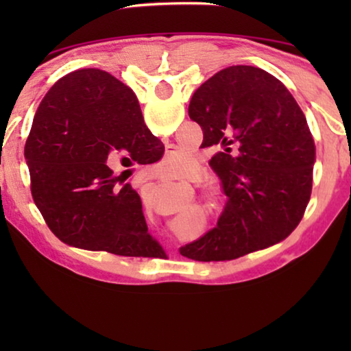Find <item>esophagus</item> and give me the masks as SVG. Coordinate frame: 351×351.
Here are the masks:
<instances>
[{
	"instance_id": "1",
	"label": "esophagus",
	"mask_w": 351,
	"mask_h": 351,
	"mask_svg": "<svg viewBox=\"0 0 351 351\" xmlns=\"http://www.w3.org/2000/svg\"><path fill=\"white\" fill-rule=\"evenodd\" d=\"M167 152H169V150H167ZM160 176H161V177H162V174H160ZM160 176H158V177H160Z\"/></svg>"
}]
</instances>
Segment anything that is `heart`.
Returning a JSON list of instances; mask_svg holds the SVG:
<instances>
[{
	"mask_svg": "<svg viewBox=\"0 0 351 351\" xmlns=\"http://www.w3.org/2000/svg\"><path fill=\"white\" fill-rule=\"evenodd\" d=\"M169 172H171V176H174V177H180L182 174H184V167H180V166H176V167H169Z\"/></svg>",
	"mask_w": 351,
	"mask_h": 351,
	"instance_id": "obj_1",
	"label": "heart"
}]
</instances>
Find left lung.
Wrapping results in <instances>:
<instances>
[{"label": "left lung", "instance_id": "obj_1", "mask_svg": "<svg viewBox=\"0 0 351 351\" xmlns=\"http://www.w3.org/2000/svg\"><path fill=\"white\" fill-rule=\"evenodd\" d=\"M189 117L227 195L217 227L180 247L201 262L233 261L282 241L304 217L315 143L305 114L280 80L251 65L223 69L195 90Z\"/></svg>", "mask_w": 351, "mask_h": 351}]
</instances>
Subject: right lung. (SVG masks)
<instances>
[{"instance_id":"add662e5","label":"right lung","mask_w":351,"mask_h":351,"mask_svg":"<svg viewBox=\"0 0 351 351\" xmlns=\"http://www.w3.org/2000/svg\"><path fill=\"white\" fill-rule=\"evenodd\" d=\"M165 145L148 131L128 86L107 71L65 75L41 100L25 143L32 195L60 241L126 257H160L142 201L107 166L114 156L155 162Z\"/></svg>"}]
</instances>
